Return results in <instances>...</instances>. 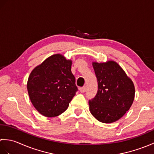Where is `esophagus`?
Instances as JSON below:
<instances>
[{"label": "esophagus", "mask_w": 154, "mask_h": 154, "mask_svg": "<svg viewBox=\"0 0 154 154\" xmlns=\"http://www.w3.org/2000/svg\"><path fill=\"white\" fill-rule=\"evenodd\" d=\"M86 89H87V88H86V87H81V88H80V92L81 93H85L86 92Z\"/></svg>", "instance_id": "34e87169"}]
</instances>
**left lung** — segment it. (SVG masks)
<instances>
[{"mask_svg":"<svg viewBox=\"0 0 154 154\" xmlns=\"http://www.w3.org/2000/svg\"><path fill=\"white\" fill-rule=\"evenodd\" d=\"M97 82L98 91L89 100L91 113L103 123L119 120L132 104L135 89L120 65L112 61L106 63H93Z\"/></svg>","mask_w":154,"mask_h":154,"instance_id":"left-lung-1","label":"left lung"}]
</instances>
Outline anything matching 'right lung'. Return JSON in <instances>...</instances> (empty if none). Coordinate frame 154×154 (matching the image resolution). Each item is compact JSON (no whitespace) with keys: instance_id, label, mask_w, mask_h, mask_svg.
Listing matches in <instances>:
<instances>
[{"instance_id":"1","label":"right lung","mask_w":154,"mask_h":154,"mask_svg":"<svg viewBox=\"0 0 154 154\" xmlns=\"http://www.w3.org/2000/svg\"><path fill=\"white\" fill-rule=\"evenodd\" d=\"M71 67V60L55 54L31 72L27 83L28 94L42 115L55 117L67 110L78 90Z\"/></svg>"}]
</instances>
